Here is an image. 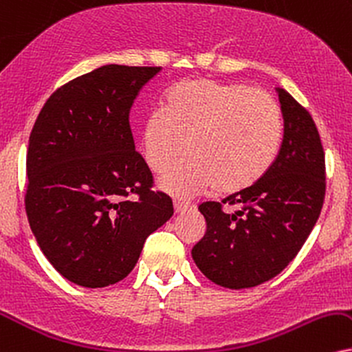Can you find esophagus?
<instances>
[{
  "instance_id": "obj_1",
  "label": "esophagus",
  "mask_w": 352,
  "mask_h": 352,
  "mask_svg": "<svg viewBox=\"0 0 352 352\" xmlns=\"http://www.w3.org/2000/svg\"><path fill=\"white\" fill-rule=\"evenodd\" d=\"M194 204L189 201H183V199H175V212L176 214H184V212L192 210Z\"/></svg>"
}]
</instances>
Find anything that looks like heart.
Masks as SVG:
<instances>
[{
    "label": "heart",
    "mask_w": 352,
    "mask_h": 352,
    "mask_svg": "<svg viewBox=\"0 0 352 352\" xmlns=\"http://www.w3.org/2000/svg\"><path fill=\"white\" fill-rule=\"evenodd\" d=\"M280 140L282 112L271 94L206 78L173 86L164 109L146 116L142 135L155 173L188 150L189 158L160 179L166 192L181 197L210 188L220 194L251 188L271 169Z\"/></svg>",
    "instance_id": "obj_1"
}]
</instances>
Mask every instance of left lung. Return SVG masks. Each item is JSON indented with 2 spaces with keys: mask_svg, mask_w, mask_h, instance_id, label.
I'll use <instances>...</instances> for the list:
<instances>
[{
  "mask_svg": "<svg viewBox=\"0 0 352 352\" xmlns=\"http://www.w3.org/2000/svg\"><path fill=\"white\" fill-rule=\"evenodd\" d=\"M277 94L284 137L271 169L246 190L199 206L207 232L192 248V259L222 287H254L279 274L323 207L327 169L318 129L287 91L277 88Z\"/></svg>",
  "mask_w": 352,
  "mask_h": 352,
  "instance_id": "8db88e82",
  "label": "left lung"
}]
</instances>
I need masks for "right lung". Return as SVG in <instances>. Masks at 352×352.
I'll list each match as a JSON object with an SVG mask.
<instances>
[{
    "label": "right lung",
    "mask_w": 352,
    "mask_h": 352,
    "mask_svg": "<svg viewBox=\"0 0 352 352\" xmlns=\"http://www.w3.org/2000/svg\"><path fill=\"white\" fill-rule=\"evenodd\" d=\"M160 70L104 65L78 76L47 99L30 132V230L52 266L81 287L127 277L146 236L175 212L171 197L153 190L129 122L138 93Z\"/></svg>",
    "instance_id": "add662e5"
}]
</instances>
